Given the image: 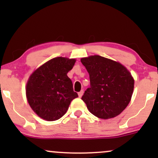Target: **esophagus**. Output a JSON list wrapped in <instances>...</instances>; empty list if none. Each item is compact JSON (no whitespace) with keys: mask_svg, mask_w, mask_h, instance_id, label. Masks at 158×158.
<instances>
[{"mask_svg":"<svg viewBox=\"0 0 158 158\" xmlns=\"http://www.w3.org/2000/svg\"><path fill=\"white\" fill-rule=\"evenodd\" d=\"M83 93H84V91H83V90H81L80 92H79V93H78V95H79V97H82Z\"/></svg>","mask_w":158,"mask_h":158,"instance_id":"obj_1","label":"esophagus"}]
</instances>
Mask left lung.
<instances>
[{
  "label": "left lung",
  "instance_id": "1",
  "mask_svg": "<svg viewBox=\"0 0 158 158\" xmlns=\"http://www.w3.org/2000/svg\"><path fill=\"white\" fill-rule=\"evenodd\" d=\"M89 73L90 87L81 99L92 114L110 119L120 114L131 101L135 79L121 63L94 55L81 59Z\"/></svg>",
  "mask_w": 158,
  "mask_h": 158
}]
</instances>
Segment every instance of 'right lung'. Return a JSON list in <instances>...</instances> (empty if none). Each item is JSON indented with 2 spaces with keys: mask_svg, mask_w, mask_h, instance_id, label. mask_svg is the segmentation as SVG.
I'll use <instances>...</instances> for the list:
<instances>
[{
  "mask_svg": "<svg viewBox=\"0 0 158 158\" xmlns=\"http://www.w3.org/2000/svg\"><path fill=\"white\" fill-rule=\"evenodd\" d=\"M75 59L56 57L35 69L26 85V97L32 110L47 121L60 119L78 94L67 73Z\"/></svg>",
  "mask_w": 158,
  "mask_h": 158,
  "instance_id": "1",
  "label": "right lung"
}]
</instances>
